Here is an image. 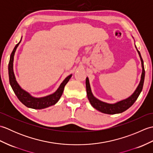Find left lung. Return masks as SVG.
I'll return each mask as SVG.
<instances>
[{
	"label": "left lung",
	"instance_id": "obj_1",
	"mask_svg": "<svg viewBox=\"0 0 153 153\" xmlns=\"http://www.w3.org/2000/svg\"><path fill=\"white\" fill-rule=\"evenodd\" d=\"M138 53L139 54V56L141 58V65L143 68L142 74H141V79L139 83L137 88L136 89L135 91L131 96H130L129 98L126 99L125 100H121L118 102L116 104H108L106 102H104L100 101V100L96 99L95 97L93 95L91 91L90 85L89 82V79L86 78V90H87V98H88L89 102L94 108L98 110L99 111L105 114H119L124 112L125 110L128 109L129 107H131L134 103L135 102V100L137 99L139 95H140L141 91L143 89V83L145 79V68H144V64H143V60L142 59V57L141 56V54L139 51L137 49Z\"/></svg>",
	"mask_w": 153,
	"mask_h": 153
}]
</instances>
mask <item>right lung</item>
Segmentation results:
<instances>
[{"mask_svg":"<svg viewBox=\"0 0 153 153\" xmlns=\"http://www.w3.org/2000/svg\"><path fill=\"white\" fill-rule=\"evenodd\" d=\"M20 42L21 41L16 45L14 48L13 49L8 64L9 81L13 91H14L16 95L17 96L18 99L19 100V101L24 104L25 106L28 107V108L33 109H42L55 105V104L58 101V100L60 99L62 95L64 87L68 82V81L70 80V77H71V75L68 76L63 81V82L62 83L61 85H60L59 88L57 89L56 92L52 94V95L39 99L34 98V97H31L30 94L27 93L26 91H25L24 90H23L21 87L19 86L16 80L14 71H13V60H14V53L16 50V48L18 47V45Z\"/></svg>","mask_w":153,"mask_h":153,"instance_id":"add662e5","label":"right lung"}]
</instances>
